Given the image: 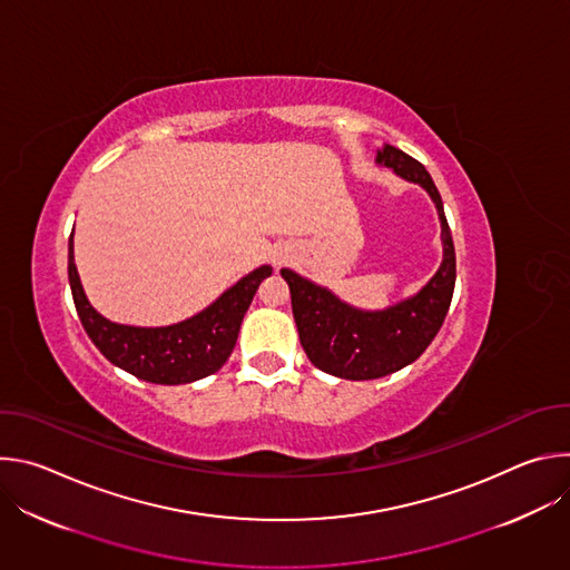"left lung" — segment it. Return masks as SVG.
<instances>
[{
    "instance_id": "8db88e82",
    "label": "left lung",
    "mask_w": 570,
    "mask_h": 570,
    "mask_svg": "<svg viewBox=\"0 0 570 570\" xmlns=\"http://www.w3.org/2000/svg\"><path fill=\"white\" fill-rule=\"evenodd\" d=\"M376 161L399 178L422 185L438 207L444 259L433 279L417 295L394 306L361 311L341 302L330 288L282 268L308 361L322 372L350 381L381 379L417 361L438 336L455 286V248L433 178L415 157L390 144L376 153Z\"/></svg>"
}]
</instances>
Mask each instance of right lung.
<instances>
[{"instance_id": "right-lung-1", "label": "right lung", "mask_w": 570, "mask_h": 570, "mask_svg": "<svg viewBox=\"0 0 570 570\" xmlns=\"http://www.w3.org/2000/svg\"><path fill=\"white\" fill-rule=\"evenodd\" d=\"M67 273L76 313L97 350L112 365L141 381L178 385L205 379L225 365L236 345L243 315L273 268L262 266L253 271L205 311L178 324H169V327H128V324L110 322L97 313L80 286L71 238Z\"/></svg>"}]
</instances>
